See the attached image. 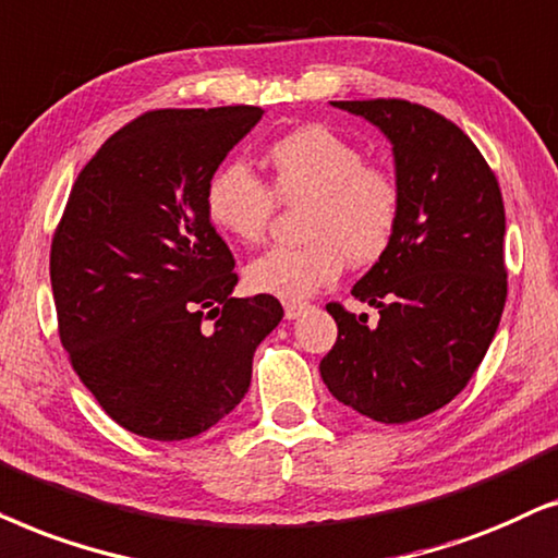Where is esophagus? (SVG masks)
Instances as JSON below:
<instances>
[{
	"label": "esophagus",
	"instance_id": "1",
	"mask_svg": "<svg viewBox=\"0 0 558 558\" xmlns=\"http://www.w3.org/2000/svg\"><path fill=\"white\" fill-rule=\"evenodd\" d=\"M306 308H308L306 303H286V306H283L288 322H291V318H299V316H301L303 311H306Z\"/></svg>",
	"mask_w": 558,
	"mask_h": 558
}]
</instances>
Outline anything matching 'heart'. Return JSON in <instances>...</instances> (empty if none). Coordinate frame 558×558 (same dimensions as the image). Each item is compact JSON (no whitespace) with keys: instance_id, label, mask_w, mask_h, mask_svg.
Here are the masks:
<instances>
[{"instance_id":"obj_1","label":"heart","mask_w":558,"mask_h":558,"mask_svg":"<svg viewBox=\"0 0 558 558\" xmlns=\"http://www.w3.org/2000/svg\"><path fill=\"white\" fill-rule=\"evenodd\" d=\"M270 189L242 162H227L204 191L211 225L240 244L263 240L275 202L303 204L301 244L272 247L244 267L255 293L295 303L331 286L349 265L365 267L390 250L400 227L398 178L365 162L352 140L326 124H306L267 147Z\"/></svg>"}]
</instances>
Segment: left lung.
Here are the masks:
<instances>
[{
  "label": "left lung",
  "mask_w": 558,
  "mask_h": 558,
  "mask_svg": "<svg viewBox=\"0 0 558 558\" xmlns=\"http://www.w3.org/2000/svg\"><path fill=\"white\" fill-rule=\"evenodd\" d=\"M365 117L392 143L403 193L390 250L352 288L380 314L326 311L339 326L322 377L339 403L380 423L439 411L466 388L500 324L505 206L497 178L470 137L405 99L331 101Z\"/></svg>",
  "instance_id": "left-lung-1"
}]
</instances>
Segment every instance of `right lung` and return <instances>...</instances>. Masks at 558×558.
<instances>
[{
	"mask_svg": "<svg viewBox=\"0 0 558 558\" xmlns=\"http://www.w3.org/2000/svg\"><path fill=\"white\" fill-rule=\"evenodd\" d=\"M259 117L247 104L145 111L86 162L53 234L61 344L109 418L145 439H191L232 413L283 318L272 295L232 299L234 257L204 204Z\"/></svg>",
	"mask_w": 558,
	"mask_h": 558,
	"instance_id": "obj_1",
	"label": "right lung"
}]
</instances>
